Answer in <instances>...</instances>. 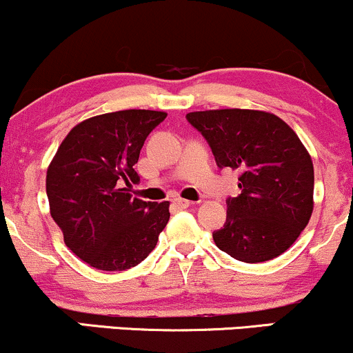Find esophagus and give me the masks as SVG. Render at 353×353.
Masks as SVG:
<instances>
[{
  "label": "esophagus",
  "mask_w": 353,
  "mask_h": 353,
  "mask_svg": "<svg viewBox=\"0 0 353 353\" xmlns=\"http://www.w3.org/2000/svg\"><path fill=\"white\" fill-rule=\"evenodd\" d=\"M174 204H176L177 208H181V209H185V208H189V205L192 204V202L188 201V199H181V197H177V199H174Z\"/></svg>",
  "instance_id": "obj_1"
}]
</instances>
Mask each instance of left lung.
I'll list each match as a JSON object with an SVG mask.
<instances>
[{"label":"left lung","instance_id":"obj_1","mask_svg":"<svg viewBox=\"0 0 353 353\" xmlns=\"http://www.w3.org/2000/svg\"><path fill=\"white\" fill-rule=\"evenodd\" d=\"M185 117L205 137L219 168L241 174V194L225 201V224L212 234L216 245L247 264L285 252L314 210V164L294 129L254 109L196 111Z\"/></svg>","mask_w":353,"mask_h":353}]
</instances>
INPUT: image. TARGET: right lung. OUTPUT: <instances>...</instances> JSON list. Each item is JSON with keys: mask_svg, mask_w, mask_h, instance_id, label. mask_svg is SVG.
<instances>
[{"mask_svg": "<svg viewBox=\"0 0 353 353\" xmlns=\"http://www.w3.org/2000/svg\"><path fill=\"white\" fill-rule=\"evenodd\" d=\"M163 111L125 109L89 117L71 129L46 172L51 217L64 244L98 270H125L144 261L169 221V202L129 194L134 164Z\"/></svg>", "mask_w": 353, "mask_h": 353, "instance_id": "obj_1", "label": "right lung"}]
</instances>
